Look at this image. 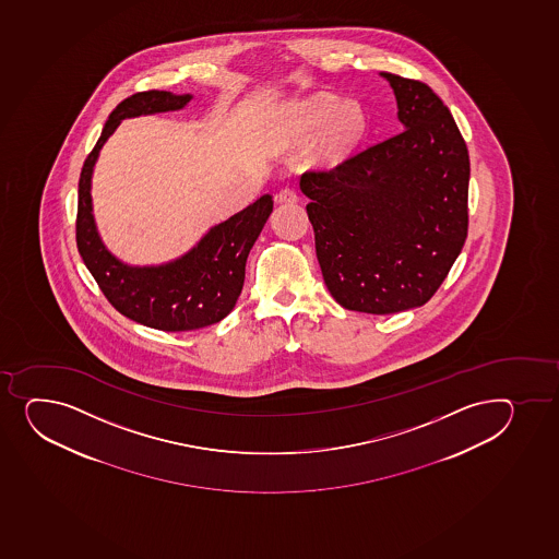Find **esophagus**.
Here are the masks:
<instances>
[{"instance_id": "esophagus-1", "label": "esophagus", "mask_w": 559, "mask_h": 559, "mask_svg": "<svg viewBox=\"0 0 559 559\" xmlns=\"http://www.w3.org/2000/svg\"><path fill=\"white\" fill-rule=\"evenodd\" d=\"M277 202H282V204H296L298 202V193H296V189L294 188H282L277 191L276 194Z\"/></svg>"}]
</instances>
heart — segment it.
Wrapping results in <instances>:
<instances>
[{
  "label": "heart",
  "instance_id": "b5f03b06",
  "mask_svg": "<svg viewBox=\"0 0 559 559\" xmlns=\"http://www.w3.org/2000/svg\"><path fill=\"white\" fill-rule=\"evenodd\" d=\"M290 127L301 138L320 134L318 154L325 162H338L360 142L366 132V116L357 103H344L335 95H314L296 105Z\"/></svg>",
  "mask_w": 559,
  "mask_h": 559
}]
</instances>
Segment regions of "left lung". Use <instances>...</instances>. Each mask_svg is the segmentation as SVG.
Wrapping results in <instances>:
<instances>
[{
    "instance_id": "8db88e82",
    "label": "left lung",
    "mask_w": 559,
    "mask_h": 559,
    "mask_svg": "<svg viewBox=\"0 0 559 559\" xmlns=\"http://www.w3.org/2000/svg\"><path fill=\"white\" fill-rule=\"evenodd\" d=\"M381 75L405 130L300 178L325 287L370 314L425 306L469 224V153L449 108L421 81Z\"/></svg>"
}]
</instances>
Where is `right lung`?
Returning <instances> with one entry per match:
<instances>
[{
  "label": "right lung",
  "mask_w": 559,
  "mask_h": 559,
  "mask_svg": "<svg viewBox=\"0 0 559 559\" xmlns=\"http://www.w3.org/2000/svg\"><path fill=\"white\" fill-rule=\"evenodd\" d=\"M191 95L162 90L138 92L108 116L100 138L84 159L79 178L76 248L116 311L159 331H193L217 323L236 307L245 283L247 258L266 218L272 197L263 194L228 221L213 226L186 255L159 266H129L100 241L92 215V173L106 140L124 118L180 110Z\"/></svg>",
  "instance_id": "1"
}]
</instances>
